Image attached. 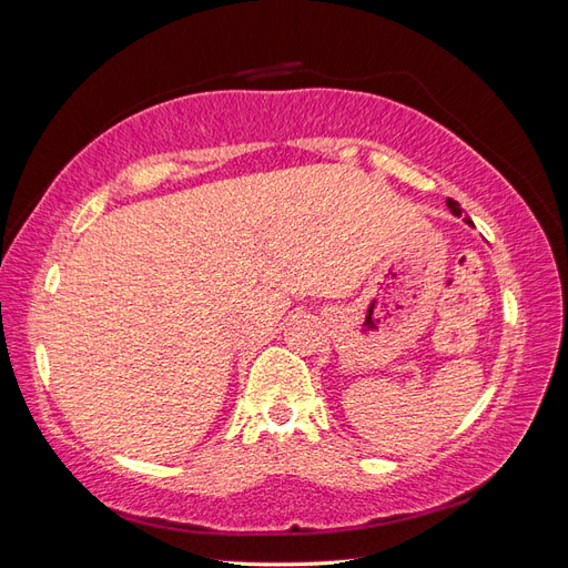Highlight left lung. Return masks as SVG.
Returning a JSON list of instances; mask_svg holds the SVG:
<instances>
[{
	"instance_id": "obj_1",
	"label": "left lung",
	"mask_w": 568,
	"mask_h": 568,
	"mask_svg": "<svg viewBox=\"0 0 568 568\" xmlns=\"http://www.w3.org/2000/svg\"><path fill=\"white\" fill-rule=\"evenodd\" d=\"M448 209H450V213H453L455 217H459V215H462V209L457 205V201H453V199H448ZM464 222H467L469 227H474V222H471L467 215H464Z\"/></svg>"
}]
</instances>
